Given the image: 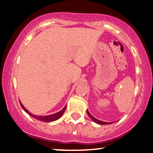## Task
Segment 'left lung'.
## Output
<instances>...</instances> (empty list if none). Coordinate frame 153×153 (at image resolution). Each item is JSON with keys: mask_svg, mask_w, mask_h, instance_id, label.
<instances>
[{"mask_svg": "<svg viewBox=\"0 0 153 153\" xmlns=\"http://www.w3.org/2000/svg\"><path fill=\"white\" fill-rule=\"evenodd\" d=\"M87 113H88V116L89 117H90L91 119H92V120H93L94 121V122H95V123H98V124H101V125H106V124H110V123H111V122H104V121H100V120H98V119H95V118L94 117H92V115L90 114V112H89V111L88 110H87Z\"/></svg>", "mask_w": 153, "mask_h": 153, "instance_id": "left-lung-1", "label": "left lung"}]
</instances>
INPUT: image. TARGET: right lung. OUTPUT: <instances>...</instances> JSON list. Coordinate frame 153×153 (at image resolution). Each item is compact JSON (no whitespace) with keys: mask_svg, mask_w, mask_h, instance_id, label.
I'll return each instance as SVG.
<instances>
[{"mask_svg":"<svg viewBox=\"0 0 153 153\" xmlns=\"http://www.w3.org/2000/svg\"><path fill=\"white\" fill-rule=\"evenodd\" d=\"M20 105H21V107H22V109H24L25 112H27L28 114H30L31 117H34V119L39 120V121H44V122H51V121H56V120L59 119V118L63 115V114L64 113V111H65V109H66V106H65L64 108H63L61 111L57 112V113H56V114H53L45 116V117H43V116H35V115L32 114L30 113L27 110L25 109V108L24 107V106L22 105V103H21L20 102Z\"/></svg>","mask_w":153,"mask_h":153,"instance_id":"1","label":"right lung"}]
</instances>
